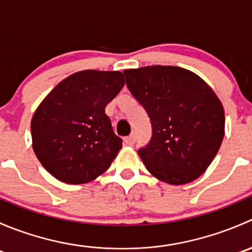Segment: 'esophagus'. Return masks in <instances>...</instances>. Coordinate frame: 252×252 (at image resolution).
Returning a JSON list of instances; mask_svg holds the SVG:
<instances>
[{
  "label": "esophagus",
  "mask_w": 252,
  "mask_h": 252,
  "mask_svg": "<svg viewBox=\"0 0 252 252\" xmlns=\"http://www.w3.org/2000/svg\"><path fill=\"white\" fill-rule=\"evenodd\" d=\"M135 140H136L135 134H130V135L126 136V145H134V144H135Z\"/></svg>",
  "instance_id": "obj_1"
}]
</instances>
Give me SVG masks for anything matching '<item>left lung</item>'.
I'll use <instances>...</instances> for the list:
<instances>
[{
    "label": "left lung",
    "instance_id": "1",
    "mask_svg": "<svg viewBox=\"0 0 252 252\" xmlns=\"http://www.w3.org/2000/svg\"><path fill=\"white\" fill-rule=\"evenodd\" d=\"M123 74L151 122V139L138 150L147 171L173 185L199 178L224 136V110L212 89L195 73L172 65L126 69Z\"/></svg>",
    "mask_w": 252,
    "mask_h": 252
}]
</instances>
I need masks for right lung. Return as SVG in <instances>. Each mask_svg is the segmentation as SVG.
I'll return each instance as SVG.
<instances>
[{"label":"right lung","instance_id":"add662e5","mask_svg":"<svg viewBox=\"0 0 252 252\" xmlns=\"http://www.w3.org/2000/svg\"><path fill=\"white\" fill-rule=\"evenodd\" d=\"M124 86L121 72L81 70L61 81L32 119V149L61 182L84 184L102 174L122 149L105 113Z\"/></svg>","mask_w":252,"mask_h":252}]
</instances>
